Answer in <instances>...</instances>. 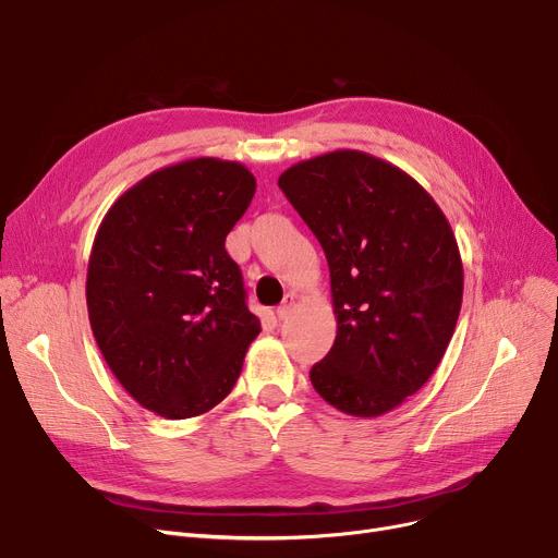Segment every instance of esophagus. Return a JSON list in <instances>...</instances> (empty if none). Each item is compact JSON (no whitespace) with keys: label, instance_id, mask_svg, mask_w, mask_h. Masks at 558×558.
Masks as SVG:
<instances>
[{"label":"esophagus","instance_id":"obj_1","mask_svg":"<svg viewBox=\"0 0 558 558\" xmlns=\"http://www.w3.org/2000/svg\"><path fill=\"white\" fill-rule=\"evenodd\" d=\"M294 303H296V296H294V294H287L284 301H282V303L278 305V310H276L278 318H287L289 312H291V307H294Z\"/></svg>","mask_w":558,"mask_h":558}]
</instances>
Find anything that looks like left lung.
Returning a JSON list of instances; mask_svg holds the SVG:
<instances>
[{
    "label": "left lung",
    "instance_id": "obj_1",
    "mask_svg": "<svg viewBox=\"0 0 558 558\" xmlns=\"http://www.w3.org/2000/svg\"><path fill=\"white\" fill-rule=\"evenodd\" d=\"M278 187L330 267L337 339L312 385L343 414L383 416L427 383L452 339L463 296L454 232L412 175L362 151L299 162Z\"/></svg>",
    "mask_w": 558,
    "mask_h": 558
}]
</instances>
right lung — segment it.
I'll list each match as a JSON object with an SVG mask.
<instances>
[{
	"instance_id": "add662e5",
	"label": "right lung",
	"mask_w": 558,
	"mask_h": 558,
	"mask_svg": "<svg viewBox=\"0 0 558 558\" xmlns=\"http://www.w3.org/2000/svg\"><path fill=\"white\" fill-rule=\"evenodd\" d=\"M253 194L244 165L194 158L126 190L97 230L85 282L93 335L120 385L158 416L210 412L259 335L226 251Z\"/></svg>"
}]
</instances>
